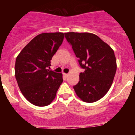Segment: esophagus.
I'll return each instance as SVG.
<instances>
[{
  "label": "esophagus",
  "mask_w": 135,
  "mask_h": 135,
  "mask_svg": "<svg viewBox=\"0 0 135 135\" xmlns=\"http://www.w3.org/2000/svg\"><path fill=\"white\" fill-rule=\"evenodd\" d=\"M63 75H64V77H65V78H67V77L68 76V74L64 73V74H63Z\"/></svg>",
  "instance_id": "1"
}]
</instances>
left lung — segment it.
Returning <instances> with one entry per match:
<instances>
[{"label":"left lung","instance_id":"obj_1","mask_svg":"<svg viewBox=\"0 0 135 135\" xmlns=\"http://www.w3.org/2000/svg\"><path fill=\"white\" fill-rule=\"evenodd\" d=\"M84 72L74 89L84 102L93 103L101 99L110 89L116 71L114 51L99 37L90 33H65Z\"/></svg>","mask_w":135,"mask_h":135}]
</instances>
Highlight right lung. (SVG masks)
Masks as SVG:
<instances>
[{
  "label": "right lung",
  "instance_id": "obj_1",
  "mask_svg": "<svg viewBox=\"0 0 135 135\" xmlns=\"http://www.w3.org/2000/svg\"><path fill=\"white\" fill-rule=\"evenodd\" d=\"M64 38L61 32L38 34L17 57L15 78L25 98L34 105H49L63 82L61 74L49 68Z\"/></svg>",
  "mask_w": 135,
  "mask_h": 135
}]
</instances>
